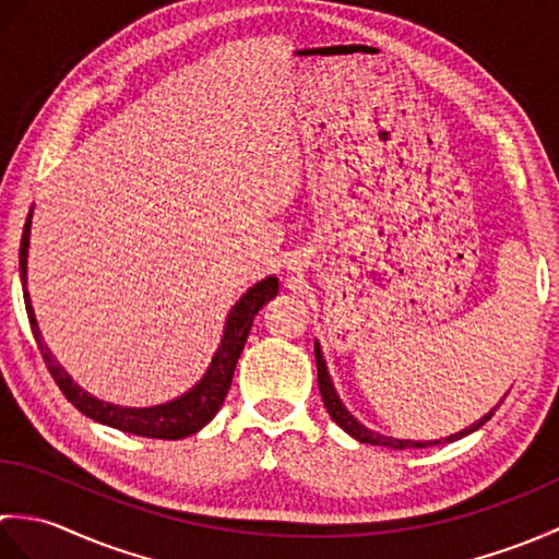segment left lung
I'll return each instance as SVG.
<instances>
[{
	"label": "left lung",
	"instance_id": "8db88e82",
	"mask_svg": "<svg viewBox=\"0 0 559 559\" xmlns=\"http://www.w3.org/2000/svg\"><path fill=\"white\" fill-rule=\"evenodd\" d=\"M314 358H317V379H319V391H322V399H324V406L331 415V420H334L338 427H343L350 437L358 439V442L362 444H377V447H389V449H425V447H435V444H442V442H454V439H461L471 435L473 430H478V427H483L485 423H488L497 406L488 413L483 415V418L478 423H473L471 427H466V430H461L456 435H451L447 439H435V442H411V439H394V437H384V435H377L372 430H367L365 425H360L358 420L353 418V415L346 411V406H343L334 384H331V377L326 372V362H324V355L322 350H319V343H314Z\"/></svg>",
	"mask_w": 559,
	"mask_h": 559
}]
</instances>
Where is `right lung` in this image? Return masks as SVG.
I'll use <instances>...</instances> for the list:
<instances>
[{"mask_svg":"<svg viewBox=\"0 0 559 559\" xmlns=\"http://www.w3.org/2000/svg\"><path fill=\"white\" fill-rule=\"evenodd\" d=\"M28 237H31V213L26 218V225H23L21 249H19V273H21V286H23V302H26L33 338H35V343H38V350L43 355L47 372L52 374L59 391L67 396L71 406L79 408L83 415H88V418H93V420L110 425V427H115V430L139 435V437L182 439V437L199 432L201 427H204L223 406L225 394H228L230 382H233L237 358H240V353L245 348V341L249 336V329H252L254 317L261 307H264L273 298V295L278 293L276 276L259 281L257 286L249 288L240 298V302L233 307L228 314V322H225V334L221 338V346H218L216 355H213L206 374L201 377V382L194 389H189L187 394L180 399L163 403V406L120 408V406H112V403L98 401L96 396L86 394V391H83L79 384L71 382V377L62 370V367H59V362L52 358L50 348L43 343L38 322H35V314H33L31 295L26 290Z\"/></svg>","mask_w":559,"mask_h":559,"instance_id":"add662e5","label":"right lung"}]
</instances>
